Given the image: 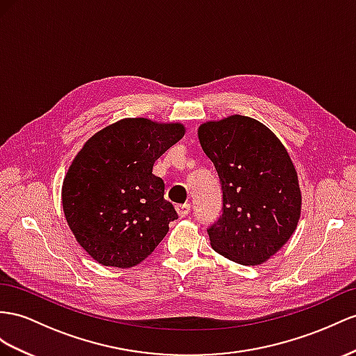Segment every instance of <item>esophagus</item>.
<instances>
[{
	"label": "esophagus",
	"mask_w": 356,
	"mask_h": 356,
	"mask_svg": "<svg viewBox=\"0 0 356 356\" xmlns=\"http://www.w3.org/2000/svg\"><path fill=\"white\" fill-rule=\"evenodd\" d=\"M176 211H177V213H179L180 218H184V216H186V215L191 212V204H188V203H185V204H177V206H176Z\"/></svg>",
	"instance_id": "34e87169"
}]
</instances>
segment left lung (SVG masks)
Returning <instances> with one entry per match:
<instances>
[{"label": "left lung", "mask_w": 356, "mask_h": 356, "mask_svg": "<svg viewBox=\"0 0 356 356\" xmlns=\"http://www.w3.org/2000/svg\"><path fill=\"white\" fill-rule=\"evenodd\" d=\"M222 189V215L207 229L212 248L241 265L270 259L296 230L298 172L282 143L256 118L234 114L198 127Z\"/></svg>", "instance_id": "8db88e82"}]
</instances>
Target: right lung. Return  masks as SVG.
<instances>
[{"instance_id":"obj_1","label":"right lung","mask_w":356,"mask_h":356,"mask_svg":"<svg viewBox=\"0 0 356 356\" xmlns=\"http://www.w3.org/2000/svg\"><path fill=\"white\" fill-rule=\"evenodd\" d=\"M185 135L181 123L123 118L96 132L63 180L61 200L75 239L104 266L132 268L165 238L177 213L153 165Z\"/></svg>"}]
</instances>
